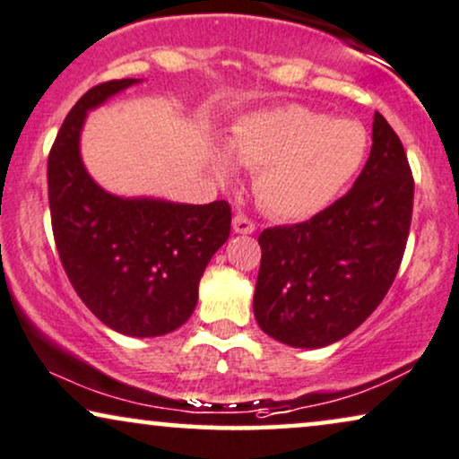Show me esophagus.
Segmentation results:
<instances>
[{
  "label": "esophagus",
  "mask_w": 459,
  "mask_h": 459,
  "mask_svg": "<svg viewBox=\"0 0 459 459\" xmlns=\"http://www.w3.org/2000/svg\"><path fill=\"white\" fill-rule=\"evenodd\" d=\"M231 225H234L236 234H253L255 231V223L247 215H242V212H238Z\"/></svg>",
  "instance_id": "obj_1"
}]
</instances>
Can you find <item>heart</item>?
<instances>
[{
  "label": "heart",
  "mask_w": 459,
  "mask_h": 459,
  "mask_svg": "<svg viewBox=\"0 0 459 459\" xmlns=\"http://www.w3.org/2000/svg\"><path fill=\"white\" fill-rule=\"evenodd\" d=\"M225 147L238 164L255 170V195L270 215L301 221L346 192L367 162L371 139L359 120L281 105L238 117ZM229 157L219 152L212 162L221 183L236 175Z\"/></svg>",
  "instance_id": "b5f03b06"
}]
</instances>
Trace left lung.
<instances>
[{
	"instance_id": "obj_1",
	"label": "left lung",
	"mask_w": 459,
	"mask_h": 459,
	"mask_svg": "<svg viewBox=\"0 0 459 459\" xmlns=\"http://www.w3.org/2000/svg\"><path fill=\"white\" fill-rule=\"evenodd\" d=\"M413 212V177L382 113L354 187L309 221L259 236L253 309L261 331L290 348H325L371 316L401 267Z\"/></svg>"
}]
</instances>
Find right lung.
<instances>
[{"instance_id":"obj_1","label":"right lung","mask_w":459,"mask_h":459,"mask_svg":"<svg viewBox=\"0 0 459 459\" xmlns=\"http://www.w3.org/2000/svg\"><path fill=\"white\" fill-rule=\"evenodd\" d=\"M141 80H111L74 105L48 156V200L61 264L109 329L158 337L192 316L208 261L230 238L225 200L181 204L109 194L88 175L80 136L88 111Z\"/></svg>"}]
</instances>
